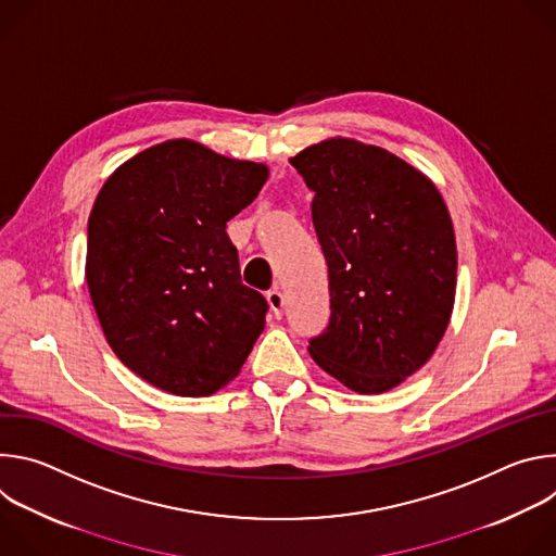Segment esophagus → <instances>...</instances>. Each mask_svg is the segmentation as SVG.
<instances>
[{
  "mask_svg": "<svg viewBox=\"0 0 556 556\" xmlns=\"http://www.w3.org/2000/svg\"><path fill=\"white\" fill-rule=\"evenodd\" d=\"M266 301H268V307H270L275 319H281V314H283V294H281V290L279 288L268 290Z\"/></svg>",
  "mask_w": 556,
  "mask_h": 556,
  "instance_id": "34e87169",
  "label": "esophagus"
}]
</instances>
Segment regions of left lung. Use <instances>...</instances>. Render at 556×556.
Listing matches in <instances>:
<instances>
[{"label": "left lung", "mask_w": 556, "mask_h": 556, "mask_svg": "<svg viewBox=\"0 0 556 556\" xmlns=\"http://www.w3.org/2000/svg\"><path fill=\"white\" fill-rule=\"evenodd\" d=\"M328 262L330 324L307 352L356 393H382L438 350L455 303L457 249L438 187L391 151L326 138L290 157Z\"/></svg>", "instance_id": "left-lung-1"}]
</instances>
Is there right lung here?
I'll list each match as a JSON object with an SVG mask.
<instances>
[{
	"label": "right lung",
	"instance_id": "add662e5",
	"mask_svg": "<svg viewBox=\"0 0 556 556\" xmlns=\"http://www.w3.org/2000/svg\"><path fill=\"white\" fill-rule=\"evenodd\" d=\"M268 180L174 138L123 163L88 219L86 281L114 354L149 384L211 395L240 374L266 324V299L242 283L226 222Z\"/></svg>",
	"mask_w": 556,
	"mask_h": 556
}]
</instances>
